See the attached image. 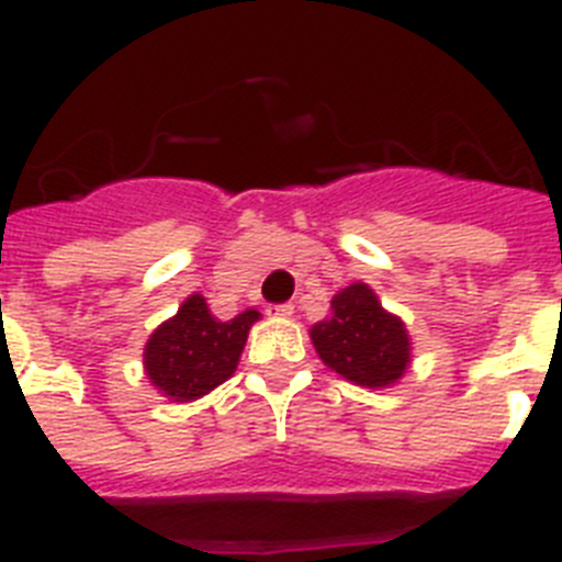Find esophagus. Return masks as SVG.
Wrapping results in <instances>:
<instances>
[{
  "label": "esophagus",
  "mask_w": 562,
  "mask_h": 562,
  "mask_svg": "<svg viewBox=\"0 0 562 562\" xmlns=\"http://www.w3.org/2000/svg\"><path fill=\"white\" fill-rule=\"evenodd\" d=\"M294 314V305L291 302H282V305H268V316H291Z\"/></svg>",
  "instance_id": "1"
}]
</instances>
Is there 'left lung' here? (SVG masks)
Returning a JSON list of instances; mask_svg holds the SVG:
<instances>
[{
	"mask_svg": "<svg viewBox=\"0 0 562 562\" xmlns=\"http://www.w3.org/2000/svg\"><path fill=\"white\" fill-rule=\"evenodd\" d=\"M311 341L322 362L359 387H390L407 373V328L364 282L341 288L330 300V316L311 328Z\"/></svg>",
	"mask_w": 562,
	"mask_h": 562,
	"instance_id": "obj_1",
	"label": "left lung"
}]
</instances>
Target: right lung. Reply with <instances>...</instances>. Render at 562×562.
I'll list each match as a JSON object with an SVG mask.
<instances>
[{
  "mask_svg": "<svg viewBox=\"0 0 562 562\" xmlns=\"http://www.w3.org/2000/svg\"><path fill=\"white\" fill-rule=\"evenodd\" d=\"M260 311H243L234 319L212 316L200 294L187 296L172 319L155 328L144 348L149 382L172 402H194L223 384L237 370L248 330Z\"/></svg>",
  "mask_w": 562,
  "mask_h": 562,
  "instance_id": "obj_1",
  "label": "right lung"
}]
</instances>
